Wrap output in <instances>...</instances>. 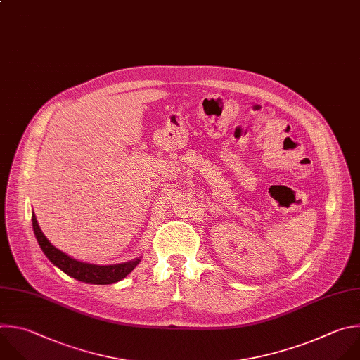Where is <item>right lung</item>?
<instances>
[{"label":"right lung","mask_w":360,"mask_h":360,"mask_svg":"<svg viewBox=\"0 0 360 360\" xmlns=\"http://www.w3.org/2000/svg\"><path fill=\"white\" fill-rule=\"evenodd\" d=\"M32 229L34 234L38 240V244L46 258L58 266L60 271H63L66 275L75 278L78 281L86 282V283H96V285H108V283H115L124 276H127L136 265L140 262V258H136L129 262H122V264H115V265H95V264H88L78 261L75 258H72L66 255L65 252L59 251L55 248L48 238L44 236L41 231L35 214H32Z\"/></svg>","instance_id":"1"}]
</instances>
